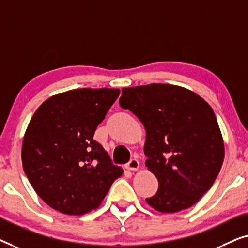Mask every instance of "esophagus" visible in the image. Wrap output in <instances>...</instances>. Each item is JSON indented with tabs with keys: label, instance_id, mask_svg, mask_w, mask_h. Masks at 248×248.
<instances>
[{
	"label": "esophagus",
	"instance_id": "34e87169",
	"mask_svg": "<svg viewBox=\"0 0 248 248\" xmlns=\"http://www.w3.org/2000/svg\"><path fill=\"white\" fill-rule=\"evenodd\" d=\"M126 167L130 169V170H138L139 168H140V162H139L138 159H131L130 162L126 165Z\"/></svg>",
	"mask_w": 248,
	"mask_h": 248
}]
</instances>
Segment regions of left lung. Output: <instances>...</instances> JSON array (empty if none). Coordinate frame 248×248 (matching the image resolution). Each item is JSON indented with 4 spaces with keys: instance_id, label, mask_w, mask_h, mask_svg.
Returning <instances> with one entry per match:
<instances>
[{
    "instance_id": "left-lung-1",
    "label": "left lung",
    "mask_w": 248,
    "mask_h": 248,
    "mask_svg": "<svg viewBox=\"0 0 248 248\" xmlns=\"http://www.w3.org/2000/svg\"><path fill=\"white\" fill-rule=\"evenodd\" d=\"M120 105L147 132L145 166L159 183L148 204L162 213L194 205L213 185L225 158L211 106L186 88L164 83L123 88Z\"/></svg>"
}]
</instances>
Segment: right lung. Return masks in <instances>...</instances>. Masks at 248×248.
<instances>
[{"mask_svg":"<svg viewBox=\"0 0 248 248\" xmlns=\"http://www.w3.org/2000/svg\"><path fill=\"white\" fill-rule=\"evenodd\" d=\"M120 89L69 90L38 107L22 142V167L46 204L65 215L98 208L123 174L113 165L94 131L117 99Z\"/></svg>","mask_w":248,"mask_h":248,"instance_id":"1","label":"right lung"}]
</instances>
